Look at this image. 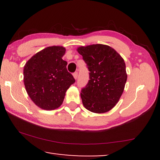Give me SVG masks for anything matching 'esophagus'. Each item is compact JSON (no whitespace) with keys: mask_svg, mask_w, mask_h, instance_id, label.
<instances>
[{"mask_svg":"<svg viewBox=\"0 0 160 160\" xmlns=\"http://www.w3.org/2000/svg\"><path fill=\"white\" fill-rule=\"evenodd\" d=\"M73 77L76 80L77 79V78H78V73H77V72H75V73L73 74Z\"/></svg>","mask_w":160,"mask_h":160,"instance_id":"esophagus-1","label":"esophagus"}]
</instances>
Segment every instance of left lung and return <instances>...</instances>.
<instances>
[{
    "instance_id": "1",
    "label": "left lung",
    "mask_w": 160,
    "mask_h": 160,
    "mask_svg": "<svg viewBox=\"0 0 160 160\" xmlns=\"http://www.w3.org/2000/svg\"><path fill=\"white\" fill-rule=\"evenodd\" d=\"M89 73L87 86L81 91L85 108L96 113L111 110L123 93L128 75L124 59L112 47L92 44L77 48Z\"/></svg>"
}]
</instances>
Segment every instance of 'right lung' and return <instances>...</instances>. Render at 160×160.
Returning a JSON list of instances; mask_svg holds the SVG:
<instances>
[{
	"label": "right lung",
	"instance_id": "1",
	"mask_svg": "<svg viewBox=\"0 0 160 160\" xmlns=\"http://www.w3.org/2000/svg\"><path fill=\"white\" fill-rule=\"evenodd\" d=\"M65 48L52 46L34 54L24 66V84L32 101L43 110L62 105L65 92L75 82L62 58Z\"/></svg>",
	"mask_w": 160,
	"mask_h": 160
}]
</instances>
